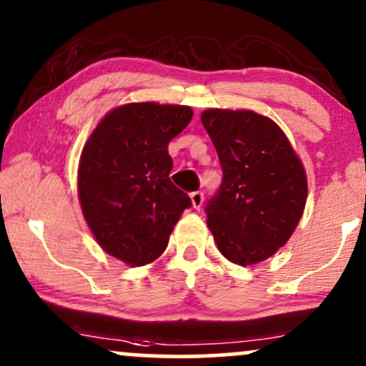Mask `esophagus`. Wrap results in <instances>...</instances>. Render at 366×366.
<instances>
[{"label":"esophagus","mask_w":366,"mask_h":366,"mask_svg":"<svg viewBox=\"0 0 366 366\" xmlns=\"http://www.w3.org/2000/svg\"><path fill=\"white\" fill-rule=\"evenodd\" d=\"M203 201H204V194L203 191H194L191 192V203H192V208L199 209L203 207Z\"/></svg>","instance_id":"obj_1"}]
</instances>
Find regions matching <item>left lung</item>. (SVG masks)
<instances>
[{"label":"left lung","mask_w":366,"mask_h":366,"mask_svg":"<svg viewBox=\"0 0 366 366\" xmlns=\"http://www.w3.org/2000/svg\"><path fill=\"white\" fill-rule=\"evenodd\" d=\"M222 179L208 201V227L232 263L254 264L282 247L300 222L308 196L300 158L275 122L249 110H207Z\"/></svg>","instance_id":"8db88e82"}]
</instances>
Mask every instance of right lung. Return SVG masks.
I'll return each instance as SVG.
<instances>
[{
  "mask_svg": "<svg viewBox=\"0 0 366 366\" xmlns=\"http://www.w3.org/2000/svg\"><path fill=\"white\" fill-rule=\"evenodd\" d=\"M192 119L189 107L130 103L99 122L82 149L79 199L96 241L130 267L165 251L191 197L170 180L169 142Z\"/></svg>",
  "mask_w": 366,
  "mask_h": 366,
  "instance_id": "add662e5",
  "label": "right lung"
}]
</instances>
